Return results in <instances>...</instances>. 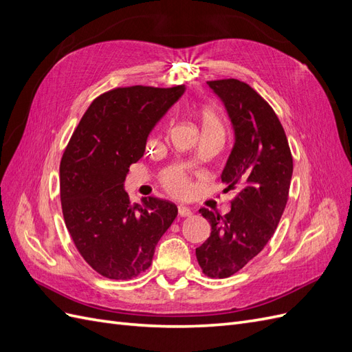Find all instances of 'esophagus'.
I'll return each instance as SVG.
<instances>
[{"instance_id":"34e87169","label":"esophagus","mask_w":352,"mask_h":352,"mask_svg":"<svg viewBox=\"0 0 352 352\" xmlns=\"http://www.w3.org/2000/svg\"><path fill=\"white\" fill-rule=\"evenodd\" d=\"M177 212H179L180 217H189L190 214H192V210H190L186 206H179L177 207Z\"/></svg>"}]
</instances>
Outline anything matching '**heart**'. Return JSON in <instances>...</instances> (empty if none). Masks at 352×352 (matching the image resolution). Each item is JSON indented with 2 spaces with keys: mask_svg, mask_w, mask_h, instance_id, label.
Instances as JSON below:
<instances>
[{
  "mask_svg": "<svg viewBox=\"0 0 352 352\" xmlns=\"http://www.w3.org/2000/svg\"><path fill=\"white\" fill-rule=\"evenodd\" d=\"M201 122H202V129H207V127H211V129H217L221 131V126L219 122V117L216 113L211 109L206 107L201 111ZM163 184L164 186L173 194H182L188 188V179L182 172H168L163 177Z\"/></svg>",
  "mask_w": 352,
  "mask_h": 352,
  "instance_id": "heart-1",
  "label": "heart"
}]
</instances>
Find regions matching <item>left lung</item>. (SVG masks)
Instances as JSON below:
<instances>
[{
  "label": "left lung",
  "instance_id": "obj_1",
  "mask_svg": "<svg viewBox=\"0 0 352 352\" xmlns=\"http://www.w3.org/2000/svg\"><path fill=\"white\" fill-rule=\"evenodd\" d=\"M223 101L235 131V145L223 168L226 190L238 189L221 217L207 208L210 238L195 250L202 273L225 279L239 272L267 245L289 195L292 154L283 127L261 95L238 79L207 82Z\"/></svg>",
  "mask_w": 352,
  "mask_h": 352
}]
</instances>
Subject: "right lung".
Returning a JSON list of instances; mask_svg holds the SVG:
<instances>
[{
  "mask_svg": "<svg viewBox=\"0 0 352 352\" xmlns=\"http://www.w3.org/2000/svg\"><path fill=\"white\" fill-rule=\"evenodd\" d=\"M184 92V85L104 92L85 111L63 153V217L74 247L104 278L126 280L145 272L177 216V207L166 199L148 197L131 204L124 179L144 155L153 127Z\"/></svg>",
  "mask_w": 352,
  "mask_h": 352,
  "instance_id": "right-lung-1",
  "label": "right lung"
}]
</instances>
